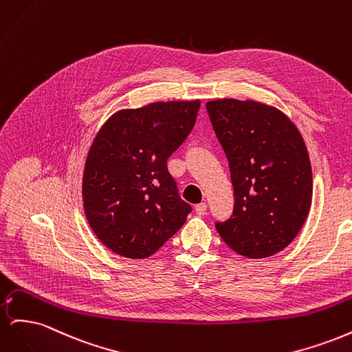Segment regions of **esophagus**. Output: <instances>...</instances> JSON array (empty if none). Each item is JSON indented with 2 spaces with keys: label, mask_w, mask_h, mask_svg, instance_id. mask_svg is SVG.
<instances>
[{
  "label": "esophagus",
  "mask_w": 352,
  "mask_h": 352,
  "mask_svg": "<svg viewBox=\"0 0 352 352\" xmlns=\"http://www.w3.org/2000/svg\"><path fill=\"white\" fill-rule=\"evenodd\" d=\"M195 211H197L198 216H204L206 212H207V204H206V202H201V204H197L195 206Z\"/></svg>",
  "instance_id": "esophagus-1"
}]
</instances>
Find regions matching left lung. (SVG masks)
Listing matches in <instances>:
<instances>
[{"label": "left lung", "instance_id": "8db88e82", "mask_svg": "<svg viewBox=\"0 0 352 352\" xmlns=\"http://www.w3.org/2000/svg\"><path fill=\"white\" fill-rule=\"evenodd\" d=\"M206 107L235 195L232 216L216 229L239 255L270 257L292 242L310 211L313 175L302 136L265 104L216 100Z\"/></svg>", "mask_w": 352, "mask_h": 352}]
</instances>
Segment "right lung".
I'll use <instances>...</instances> for the list:
<instances>
[{
  "instance_id": "add662e5",
  "label": "right lung",
  "mask_w": 352,
  "mask_h": 352,
  "mask_svg": "<svg viewBox=\"0 0 352 352\" xmlns=\"http://www.w3.org/2000/svg\"><path fill=\"white\" fill-rule=\"evenodd\" d=\"M199 104L122 110L94 140L83 172V208L95 235L113 252L150 257L192 211L179 195L167 160L192 131Z\"/></svg>"
}]
</instances>
